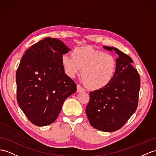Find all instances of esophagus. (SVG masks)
Returning <instances> with one entry per match:
<instances>
[{
    "instance_id": "1",
    "label": "esophagus",
    "mask_w": 156,
    "mask_h": 156,
    "mask_svg": "<svg viewBox=\"0 0 156 156\" xmlns=\"http://www.w3.org/2000/svg\"><path fill=\"white\" fill-rule=\"evenodd\" d=\"M85 89L82 87L80 85H77V93H81V92H84Z\"/></svg>"
}]
</instances>
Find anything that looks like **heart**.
Returning a JSON list of instances; mask_svg holds the SVG:
<instances>
[{"instance_id":"obj_1","label":"heart","mask_w":156,"mask_h":156,"mask_svg":"<svg viewBox=\"0 0 156 156\" xmlns=\"http://www.w3.org/2000/svg\"><path fill=\"white\" fill-rule=\"evenodd\" d=\"M66 73L74 77L82 69V77L89 88L98 90L107 86L112 80L116 69L115 57L90 47L75 48L71 55L62 56Z\"/></svg>"}]
</instances>
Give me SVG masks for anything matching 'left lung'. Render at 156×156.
<instances>
[{
    "label": "left lung",
    "instance_id": "8db88e82",
    "mask_svg": "<svg viewBox=\"0 0 156 156\" xmlns=\"http://www.w3.org/2000/svg\"><path fill=\"white\" fill-rule=\"evenodd\" d=\"M103 48L119 55L116 72L107 86L90 91L86 114L93 128L111 132L122 128L136 111L140 77L130 56L115 48Z\"/></svg>",
    "mask_w": 156,
    "mask_h": 156
}]
</instances>
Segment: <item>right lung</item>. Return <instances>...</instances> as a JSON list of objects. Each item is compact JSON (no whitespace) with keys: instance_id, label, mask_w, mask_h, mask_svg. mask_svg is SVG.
<instances>
[{"instance_id":"right-lung-1","label":"right lung","mask_w":156,"mask_h":156,"mask_svg":"<svg viewBox=\"0 0 156 156\" xmlns=\"http://www.w3.org/2000/svg\"><path fill=\"white\" fill-rule=\"evenodd\" d=\"M69 50L59 40L45 37L27 49L19 64L16 74L17 102L36 126L54 122L63 102L77 90L61 60Z\"/></svg>"}]
</instances>
